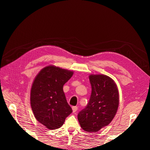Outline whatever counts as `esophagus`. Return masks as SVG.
Listing matches in <instances>:
<instances>
[{"label":"esophagus","mask_w":150,"mask_h":150,"mask_svg":"<svg viewBox=\"0 0 150 150\" xmlns=\"http://www.w3.org/2000/svg\"><path fill=\"white\" fill-rule=\"evenodd\" d=\"M72 111H73V112H75L77 110H78V107H77V106H72Z\"/></svg>","instance_id":"obj_1"}]
</instances>
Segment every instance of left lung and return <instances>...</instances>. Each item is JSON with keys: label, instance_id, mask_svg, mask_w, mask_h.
<instances>
[{"label": "left lung", "instance_id": "obj_1", "mask_svg": "<svg viewBox=\"0 0 150 150\" xmlns=\"http://www.w3.org/2000/svg\"><path fill=\"white\" fill-rule=\"evenodd\" d=\"M91 94L84 109L78 115L81 127L88 132H97L108 125L119 105L117 87L111 78L103 74L90 75Z\"/></svg>", "mask_w": 150, "mask_h": 150}]
</instances>
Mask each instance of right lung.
<instances>
[{
	"mask_svg": "<svg viewBox=\"0 0 150 150\" xmlns=\"http://www.w3.org/2000/svg\"><path fill=\"white\" fill-rule=\"evenodd\" d=\"M73 72L54 66L40 71L30 90V105L35 119L49 129L59 128L72 112L63 86Z\"/></svg>",
	"mask_w": 150,
	"mask_h": 150,
	"instance_id": "right-lung-1",
	"label": "right lung"
}]
</instances>
